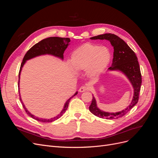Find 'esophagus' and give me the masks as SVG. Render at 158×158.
Returning a JSON list of instances; mask_svg holds the SVG:
<instances>
[{
    "label": "esophagus",
    "mask_w": 158,
    "mask_h": 158,
    "mask_svg": "<svg viewBox=\"0 0 158 158\" xmlns=\"http://www.w3.org/2000/svg\"><path fill=\"white\" fill-rule=\"evenodd\" d=\"M87 90H88V87L85 86V85H84V86H81L79 88L80 92H85V91H87Z\"/></svg>",
    "instance_id": "esophagus-1"
}]
</instances>
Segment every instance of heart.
<instances>
[{
  "label": "heart",
  "mask_w": 158,
  "mask_h": 158,
  "mask_svg": "<svg viewBox=\"0 0 158 158\" xmlns=\"http://www.w3.org/2000/svg\"><path fill=\"white\" fill-rule=\"evenodd\" d=\"M111 54L106 47L85 44L76 48L71 55L72 66L76 70H86L89 78H96L107 68ZM73 73L76 74V71Z\"/></svg>",
  "instance_id": "heart-1"
}]
</instances>
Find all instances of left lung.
<instances>
[{"label": "left lung", "instance_id": "left-lung-1", "mask_svg": "<svg viewBox=\"0 0 158 158\" xmlns=\"http://www.w3.org/2000/svg\"><path fill=\"white\" fill-rule=\"evenodd\" d=\"M91 40H107L113 47V59L110 71L121 72L128 78L134 89V95L130 105L125 109L118 112H107L100 109L94 96L89 107V111L94 115L106 119H115L123 117L138 103L142 84V76L137 56L126 43L117 35L112 33H105L90 37Z\"/></svg>", "mask_w": 158, "mask_h": 158}]
</instances>
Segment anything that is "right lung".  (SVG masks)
Returning a JSON list of instances; mask_svg holds the SVG:
<instances>
[{
	"instance_id": "add662e5",
	"label": "right lung",
	"mask_w": 158,
	"mask_h": 158,
	"mask_svg": "<svg viewBox=\"0 0 158 158\" xmlns=\"http://www.w3.org/2000/svg\"><path fill=\"white\" fill-rule=\"evenodd\" d=\"M70 38L51 37L46 38V39H44V40H41V41L38 42L37 44L33 45L31 49H30V50H28V51L26 53L24 57H23L22 63L20 66V72H19V75H18V78H19L18 87H20V78L21 72H22L23 65L25 64L27 60L35 58V57H37V56H41V55H49L54 56L61 60H63L64 52L66 50V49L67 48L68 46L70 45ZM77 94H78V92H76V93L73 95V96L70 97L67 100V101L66 102V103L64 105V107H63V110H62L59 114H57L56 117H54L53 118H40V117H37L35 116L34 114H31L26 109L25 105L23 104V103L22 102V98L20 96V101L22 102V103L23 105V107H24L28 115L32 117L33 119H35V120H37L38 121L43 122V123H49V122H52V121H54L55 120H57V119L59 118L62 115H63V114L66 112V109H67V108L69 107V104L70 101V99L73 97L75 96V95Z\"/></svg>"
}]
</instances>
